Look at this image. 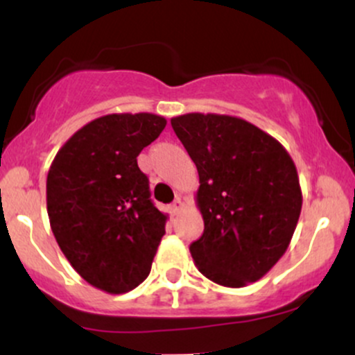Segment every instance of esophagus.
Returning <instances> with one entry per match:
<instances>
[{
    "label": "esophagus",
    "mask_w": 355,
    "mask_h": 355,
    "mask_svg": "<svg viewBox=\"0 0 355 355\" xmlns=\"http://www.w3.org/2000/svg\"><path fill=\"white\" fill-rule=\"evenodd\" d=\"M182 210H183V202H182V198H175L172 205H170V214H172V215H178Z\"/></svg>",
    "instance_id": "esophagus-1"
}]
</instances>
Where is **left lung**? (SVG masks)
I'll use <instances>...</instances> for the list:
<instances>
[{
  "label": "left lung",
  "instance_id": "8db88e82",
  "mask_svg": "<svg viewBox=\"0 0 355 355\" xmlns=\"http://www.w3.org/2000/svg\"><path fill=\"white\" fill-rule=\"evenodd\" d=\"M173 132L198 170L203 235L190 245L198 270L223 287L257 282L285 254L302 190L279 140L239 116L187 113Z\"/></svg>",
  "mask_w": 355,
  "mask_h": 355
}]
</instances>
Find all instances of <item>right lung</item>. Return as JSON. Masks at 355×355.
I'll list each match as a JSON object with an SVG mask.
<instances>
[{
    "instance_id": "1",
    "label": "right lung",
    "mask_w": 355,
    "mask_h": 355,
    "mask_svg": "<svg viewBox=\"0 0 355 355\" xmlns=\"http://www.w3.org/2000/svg\"><path fill=\"white\" fill-rule=\"evenodd\" d=\"M165 125L153 113L95 118L68 138L48 170L53 235L81 279L108 294L144 282L165 235L168 215L150 200L137 164Z\"/></svg>"
}]
</instances>
